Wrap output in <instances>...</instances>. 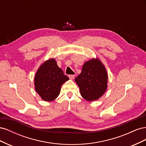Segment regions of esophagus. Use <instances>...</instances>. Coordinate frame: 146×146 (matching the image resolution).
Returning a JSON list of instances; mask_svg holds the SVG:
<instances>
[{
    "instance_id": "1",
    "label": "esophagus",
    "mask_w": 146,
    "mask_h": 146,
    "mask_svg": "<svg viewBox=\"0 0 146 146\" xmlns=\"http://www.w3.org/2000/svg\"><path fill=\"white\" fill-rule=\"evenodd\" d=\"M75 76H76V75H75V74L69 75V78L70 79V80H73V79H74V77H75Z\"/></svg>"
}]
</instances>
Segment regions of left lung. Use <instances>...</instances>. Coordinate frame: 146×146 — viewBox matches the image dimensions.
<instances>
[{
    "label": "left lung",
    "mask_w": 146,
    "mask_h": 146,
    "mask_svg": "<svg viewBox=\"0 0 146 146\" xmlns=\"http://www.w3.org/2000/svg\"><path fill=\"white\" fill-rule=\"evenodd\" d=\"M83 99L88 101L98 100L107 88L108 74L99 58H92L84 63L82 72L75 78Z\"/></svg>",
    "instance_id": "left-lung-1"
}]
</instances>
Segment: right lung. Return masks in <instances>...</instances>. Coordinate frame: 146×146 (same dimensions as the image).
<instances>
[{
    "instance_id": "add662e5",
    "label": "right lung",
    "mask_w": 146,
    "mask_h": 146,
    "mask_svg": "<svg viewBox=\"0 0 146 146\" xmlns=\"http://www.w3.org/2000/svg\"><path fill=\"white\" fill-rule=\"evenodd\" d=\"M69 80L54 58L45 61L35 76V88L41 99L50 102L60 94L61 87Z\"/></svg>"
}]
</instances>
